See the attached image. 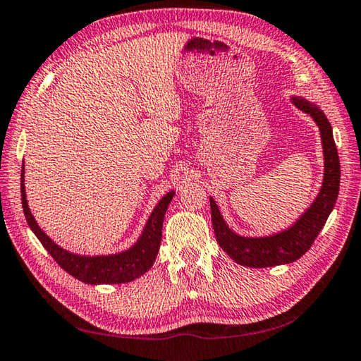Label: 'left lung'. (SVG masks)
I'll return each mask as SVG.
<instances>
[{
  "label": "left lung",
  "instance_id": "left-lung-1",
  "mask_svg": "<svg viewBox=\"0 0 361 361\" xmlns=\"http://www.w3.org/2000/svg\"><path fill=\"white\" fill-rule=\"evenodd\" d=\"M294 104L302 111L310 114L322 131L324 149V181L318 197L294 226L279 234L268 238H243L234 234L223 221L219 207L210 199L212 225L216 236V243L231 259L244 267L265 268L283 265L300 259L312 247L318 233L323 230L326 220L334 209L341 183L339 154L333 138V128L329 120L317 106L300 98H293Z\"/></svg>",
  "mask_w": 361,
  "mask_h": 361
}]
</instances>
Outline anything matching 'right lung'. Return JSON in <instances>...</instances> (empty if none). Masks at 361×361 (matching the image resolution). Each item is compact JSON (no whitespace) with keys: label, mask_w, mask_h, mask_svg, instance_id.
<instances>
[{"label":"right lung","mask_w":361,"mask_h":361,"mask_svg":"<svg viewBox=\"0 0 361 361\" xmlns=\"http://www.w3.org/2000/svg\"><path fill=\"white\" fill-rule=\"evenodd\" d=\"M173 191L169 192L167 196L162 197V201L157 204V207L147 220L145 231L138 239L133 247L125 250L122 254L116 255H104V257H80L73 255L67 250L61 249L44 234L37 225L35 219L28 209L25 199V186H24V167H22L20 175V196H22V207L28 226L35 233V236L43 244V247L48 250L49 255L57 262L62 270H66L73 278L88 284H122L130 283L133 279L140 278L152 267L156 260L160 241H162V225L164 215L167 212L169 204L173 197Z\"/></svg>","instance_id":"obj_1"}]
</instances>
